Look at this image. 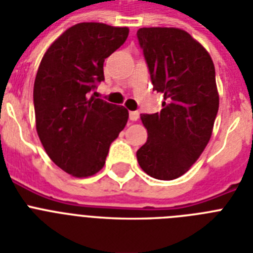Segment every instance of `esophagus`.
<instances>
[{"mask_svg":"<svg viewBox=\"0 0 253 253\" xmlns=\"http://www.w3.org/2000/svg\"><path fill=\"white\" fill-rule=\"evenodd\" d=\"M129 119L132 121H137L139 119V114L137 111H130V112H129Z\"/></svg>","mask_w":253,"mask_h":253,"instance_id":"esophagus-1","label":"esophagus"}]
</instances>
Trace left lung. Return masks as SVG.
<instances>
[{"instance_id": "8db88e82", "label": "left lung", "mask_w": 253, "mask_h": 253, "mask_svg": "<svg viewBox=\"0 0 253 253\" xmlns=\"http://www.w3.org/2000/svg\"><path fill=\"white\" fill-rule=\"evenodd\" d=\"M153 90L163 94L162 111L141 115L147 141L137 151L151 177L172 180L191 169L209 142L219 95L208 50L187 31L143 27L137 31Z\"/></svg>"}]
</instances>
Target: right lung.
<instances>
[{
  "label": "right lung",
  "instance_id": "add662e5",
  "mask_svg": "<svg viewBox=\"0 0 253 253\" xmlns=\"http://www.w3.org/2000/svg\"><path fill=\"white\" fill-rule=\"evenodd\" d=\"M128 35V27L74 24L42 58L34 84L36 132L48 157L72 176L99 172L126 125V108L90 94L104 80V60Z\"/></svg>",
  "mask_w": 253,
  "mask_h": 253
}]
</instances>
